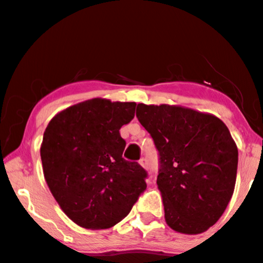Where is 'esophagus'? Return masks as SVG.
<instances>
[{
  "label": "esophagus",
  "mask_w": 263,
  "mask_h": 263,
  "mask_svg": "<svg viewBox=\"0 0 263 263\" xmlns=\"http://www.w3.org/2000/svg\"><path fill=\"white\" fill-rule=\"evenodd\" d=\"M140 165L142 167H144V169H147V167H148V162H147V159H145V158H142V159L140 160Z\"/></svg>",
  "instance_id": "1"
}]
</instances>
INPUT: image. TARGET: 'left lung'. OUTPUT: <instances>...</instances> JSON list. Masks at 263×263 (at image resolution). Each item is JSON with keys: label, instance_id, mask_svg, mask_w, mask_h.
<instances>
[{"label": "left lung", "instance_id": "1", "mask_svg": "<svg viewBox=\"0 0 263 263\" xmlns=\"http://www.w3.org/2000/svg\"><path fill=\"white\" fill-rule=\"evenodd\" d=\"M160 156L157 185L175 232L196 235L218 222L232 198L238 147L222 120L180 105H137Z\"/></svg>", "mask_w": 263, "mask_h": 263}]
</instances>
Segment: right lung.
<instances>
[{
	"instance_id": "1",
	"label": "right lung",
	"mask_w": 263,
	"mask_h": 263,
	"mask_svg": "<svg viewBox=\"0 0 263 263\" xmlns=\"http://www.w3.org/2000/svg\"><path fill=\"white\" fill-rule=\"evenodd\" d=\"M136 103L103 98L81 101L56 114L40 145L44 178L72 222L107 229L131 211L144 191L147 173L122 158L120 128L135 118Z\"/></svg>"
}]
</instances>
